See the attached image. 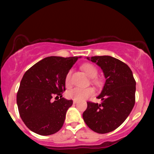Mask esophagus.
Returning <instances> with one entry per match:
<instances>
[{
	"instance_id": "34e87169",
	"label": "esophagus",
	"mask_w": 154,
	"mask_h": 154,
	"mask_svg": "<svg viewBox=\"0 0 154 154\" xmlns=\"http://www.w3.org/2000/svg\"><path fill=\"white\" fill-rule=\"evenodd\" d=\"M73 104H76V103L78 102V101H76V100H73Z\"/></svg>"
}]
</instances>
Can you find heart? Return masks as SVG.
<instances>
[{
	"label": "heart",
	"instance_id": "obj_1",
	"mask_svg": "<svg viewBox=\"0 0 154 154\" xmlns=\"http://www.w3.org/2000/svg\"><path fill=\"white\" fill-rule=\"evenodd\" d=\"M81 69L85 71L86 74L88 76L92 78V82L96 85H100L102 83V81L96 77L97 75V69L93 64H90V63H86L81 66ZM71 75H72V71H69L65 75L64 83L66 87L69 88L71 85ZM94 94V90L92 87H88L85 88H74L67 91L66 97L71 100L81 101L85 100L90 97H91Z\"/></svg>",
	"mask_w": 154,
	"mask_h": 154
}]
</instances>
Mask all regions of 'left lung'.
<instances>
[{
  "instance_id": "left-lung-1",
  "label": "left lung",
  "mask_w": 154,
  "mask_h": 154,
  "mask_svg": "<svg viewBox=\"0 0 154 154\" xmlns=\"http://www.w3.org/2000/svg\"><path fill=\"white\" fill-rule=\"evenodd\" d=\"M90 60L101 67L106 83L97 97L102 103L87 102L83 113L84 121L94 132L108 133L119 127L135 103L136 81L125 63L111 56H94Z\"/></svg>"
}]
</instances>
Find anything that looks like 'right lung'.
Listing matches in <instances>:
<instances>
[{
  "mask_svg": "<svg viewBox=\"0 0 154 154\" xmlns=\"http://www.w3.org/2000/svg\"><path fill=\"white\" fill-rule=\"evenodd\" d=\"M78 57H48L29 69L23 75L17 94L21 119L26 127L41 135L58 132L64 124L72 100L62 97L64 79ZM53 96L60 97L54 102Z\"/></svg>",
  "mask_w": 154,
  "mask_h": 154,
  "instance_id": "add662e5",
  "label": "right lung"
}]
</instances>
